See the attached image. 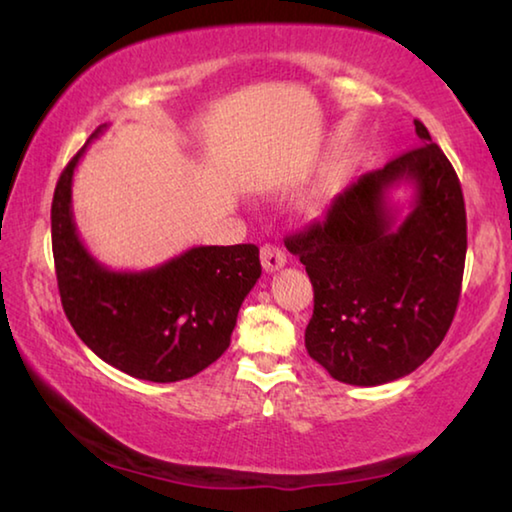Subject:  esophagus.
Returning <instances> with one entry per match:
<instances>
[{"label": "esophagus", "instance_id": "34e87169", "mask_svg": "<svg viewBox=\"0 0 512 512\" xmlns=\"http://www.w3.org/2000/svg\"><path fill=\"white\" fill-rule=\"evenodd\" d=\"M284 264H287V255H284L282 248H277L273 244H266L262 248V266H264L266 273L280 271Z\"/></svg>", "mask_w": 512, "mask_h": 512}]
</instances>
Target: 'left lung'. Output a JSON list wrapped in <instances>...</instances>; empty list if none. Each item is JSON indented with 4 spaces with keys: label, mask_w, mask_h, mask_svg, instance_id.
<instances>
[{
    "label": "left lung",
    "mask_w": 512,
    "mask_h": 512,
    "mask_svg": "<svg viewBox=\"0 0 512 512\" xmlns=\"http://www.w3.org/2000/svg\"><path fill=\"white\" fill-rule=\"evenodd\" d=\"M415 135L420 146L363 173L334 196L323 221L284 239L314 284L309 357L343 384L411 375L443 343L461 298V183L418 119ZM397 186L414 189L402 220L390 198Z\"/></svg>",
    "instance_id": "left-lung-1"
}]
</instances>
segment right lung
I'll list each match as a JSON object with an SVG mask.
<instances>
[{"mask_svg":"<svg viewBox=\"0 0 512 512\" xmlns=\"http://www.w3.org/2000/svg\"><path fill=\"white\" fill-rule=\"evenodd\" d=\"M103 128L60 173L51 203L60 302L79 339L112 368L158 384L189 379L228 350L241 302L262 275L259 248L194 246L146 271L101 264L76 230L72 180Z\"/></svg>","mask_w":512,"mask_h":512,"instance_id":"obj_1","label":"right lung"}]
</instances>
